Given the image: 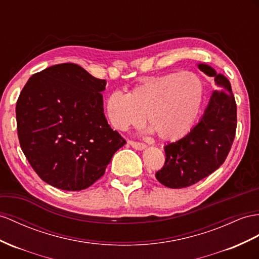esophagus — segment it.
Returning a JSON list of instances; mask_svg holds the SVG:
<instances>
[{"mask_svg":"<svg viewBox=\"0 0 259 259\" xmlns=\"http://www.w3.org/2000/svg\"><path fill=\"white\" fill-rule=\"evenodd\" d=\"M128 143L131 145L132 148L138 151H142L144 149H147V145L144 143H140V142H135V141H128Z\"/></svg>","mask_w":259,"mask_h":259,"instance_id":"1","label":"esophagus"}]
</instances>
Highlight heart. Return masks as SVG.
I'll list each match as a JSON object with an SVG mask.
<instances>
[{
	"label": "heart",
	"mask_w": 259,
	"mask_h": 259,
	"mask_svg": "<svg viewBox=\"0 0 259 259\" xmlns=\"http://www.w3.org/2000/svg\"><path fill=\"white\" fill-rule=\"evenodd\" d=\"M203 98V83L196 73L174 72L151 76L129 94L112 92L105 101V111L114 128L125 131L140 127L144 117L163 141H176L195 124Z\"/></svg>",
	"instance_id": "1"
}]
</instances>
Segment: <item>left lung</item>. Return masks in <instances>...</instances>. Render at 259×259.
I'll list each match as a JSON object with an SVG mask.
<instances>
[{
  "label": "left lung",
  "mask_w": 259,
  "mask_h": 259,
  "mask_svg": "<svg viewBox=\"0 0 259 259\" xmlns=\"http://www.w3.org/2000/svg\"><path fill=\"white\" fill-rule=\"evenodd\" d=\"M198 69L214 78L219 89L212 93L202 117L180 140L164 147L165 165L156 180L169 188L188 187L221 166L233 143L236 130V104L229 79L212 66Z\"/></svg>",
  "instance_id": "1"
}]
</instances>
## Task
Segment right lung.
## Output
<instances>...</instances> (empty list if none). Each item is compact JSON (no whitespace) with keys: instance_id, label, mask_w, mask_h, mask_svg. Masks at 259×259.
Here are the masks:
<instances>
[{"instance_id":"1","label":"right lung","mask_w":259,"mask_h":259,"mask_svg":"<svg viewBox=\"0 0 259 259\" xmlns=\"http://www.w3.org/2000/svg\"><path fill=\"white\" fill-rule=\"evenodd\" d=\"M105 79L75 63L32 75L16 104L17 134L31 167L56 188L77 191L101 178L125 144L104 114Z\"/></svg>"}]
</instances>
